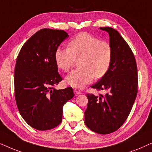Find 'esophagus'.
Wrapping results in <instances>:
<instances>
[{
  "mask_svg": "<svg viewBox=\"0 0 152 152\" xmlns=\"http://www.w3.org/2000/svg\"><path fill=\"white\" fill-rule=\"evenodd\" d=\"M74 92L75 96H78V95H79V94H81V92H80V91H78V90H74Z\"/></svg>",
  "mask_w": 152,
  "mask_h": 152,
  "instance_id": "obj_1",
  "label": "esophagus"
}]
</instances>
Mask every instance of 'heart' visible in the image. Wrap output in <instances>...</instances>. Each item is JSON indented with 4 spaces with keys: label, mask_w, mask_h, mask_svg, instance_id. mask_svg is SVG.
Here are the masks:
<instances>
[{
    "label": "heart",
    "mask_w": 152,
    "mask_h": 152,
    "mask_svg": "<svg viewBox=\"0 0 152 152\" xmlns=\"http://www.w3.org/2000/svg\"><path fill=\"white\" fill-rule=\"evenodd\" d=\"M69 48L58 47L55 52V61L58 67L67 72L80 58L78 66L66 76L65 81L72 88L81 89L90 83L93 78L104 76L112 63L113 50L108 42L88 32H80L72 39Z\"/></svg>",
    "instance_id": "heart-1"
}]
</instances>
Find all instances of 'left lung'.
<instances>
[{"label": "left lung", "mask_w": 152, "mask_h": 152, "mask_svg": "<svg viewBox=\"0 0 152 152\" xmlns=\"http://www.w3.org/2000/svg\"><path fill=\"white\" fill-rule=\"evenodd\" d=\"M108 32L113 56L108 72L91 88L106 90L105 95L87 94L88 107L85 123L90 130L108 134L120 129L128 117L137 93V69L130 46L117 30L100 28Z\"/></svg>", "instance_id": "obj_1"}]
</instances>
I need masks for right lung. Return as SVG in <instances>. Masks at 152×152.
Instances as JSON below:
<instances>
[{
	"instance_id": "obj_1",
	"label": "right lung",
	"mask_w": 152,
	"mask_h": 152,
	"mask_svg": "<svg viewBox=\"0 0 152 152\" xmlns=\"http://www.w3.org/2000/svg\"><path fill=\"white\" fill-rule=\"evenodd\" d=\"M68 37L64 30L42 29L28 39L18 55L16 102L24 120L37 130H49L59 125L63 106L74 96L72 88H54L62 80L58 72L55 52Z\"/></svg>"
}]
</instances>
